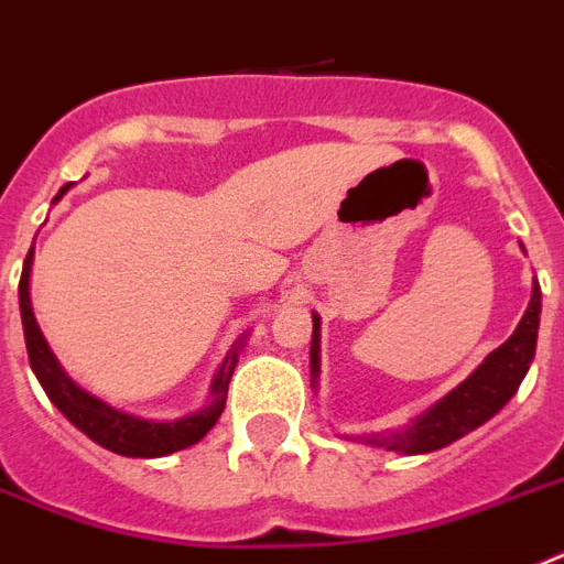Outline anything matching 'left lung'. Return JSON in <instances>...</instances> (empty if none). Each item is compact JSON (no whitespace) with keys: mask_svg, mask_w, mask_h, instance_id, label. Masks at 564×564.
<instances>
[{"mask_svg":"<svg viewBox=\"0 0 564 564\" xmlns=\"http://www.w3.org/2000/svg\"><path fill=\"white\" fill-rule=\"evenodd\" d=\"M540 312L542 292L540 283L533 281L531 303H528L525 315L513 329V335L499 349H494L471 377H465L457 389L448 391L440 403L431 405L417 420H411L405 429L383 431V434H357V437L346 440L398 454H429L457 443L468 431L488 423L517 394L522 377L528 375V366H531L533 351H536ZM310 360L312 377H317V371H321V317L317 315H312Z\"/></svg>","mask_w":564,"mask_h":564,"instance_id":"left-lung-1","label":"left lung"}]
</instances>
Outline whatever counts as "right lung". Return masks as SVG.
<instances>
[{
	"label": "right lung",
	"instance_id": "1",
	"mask_svg": "<svg viewBox=\"0 0 564 564\" xmlns=\"http://www.w3.org/2000/svg\"><path fill=\"white\" fill-rule=\"evenodd\" d=\"M70 189H58L56 200ZM31 263H33V249L24 258L22 267V281H19V310H22V326H24V346H28V357H31V369L39 377V383L45 389V394L51 398V403L56 405L73 425H76L82 434L99 443L101 448L112 454H121V457H166V454L181 452V448H189V445L198 443L200 437H207V431L218 423L224 405H227V389L229 380H232V371L238 366V355H241L247 337L235 343V349L224 357L221 369L213 380V394H209V403L204 405L195 414L178 420H166V423H155V420H141L127 414V411L112 409L105 400L93 398L90 391H85L82 386H76L70 377L65 375V369L58 366L56 355L47 346L45 335L39 329L36 317H33L31 306V292H28V283H31Z\"/></svg>",
	"mask_w": 564,
	"mask_h": 564
}]
</instances>
